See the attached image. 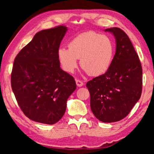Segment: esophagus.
Wrapping results in <instances>:
<instances>
[{"instance_id":"esophagus-1","label":"esophagus","mask_w":154,"mask_h":154,"mask_svg":"<svg viewBox=\"0 0 154 154\" xmlns=\"http://www.w3.org/2000/svg\"><path fill=\"white\" fill-rule=\"evenodd\" d=\"M75 83H76V85L78 87H82V86L84 85L83 82L80 81V80H76V81H75Z\"/></svg>"}]
</instances>
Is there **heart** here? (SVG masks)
<instances>
[{
  "label": "heart",
  "mask_w": 154,
  "mask_h": 154,
  "mask_svg": "<svg viewBox=\"0 0 154 154\" xmlns=\"http://www.w3.org/2000/svg\"><path fill=\"white\" fill-rule=\"evenodd\" d=\"M115 54L113 41L108 36L88 31L73 38L69 48L61 47L57 57L63 70L73 73L78 66V59L85 72L97 76L104 74L110 68Z\"/></svg>",
  "instance_id": "heart-1"
}]
</instances>
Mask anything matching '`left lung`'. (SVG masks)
Masks as SVG:
<instances>
[{
    "mask_svg": "<svg viewBox=\"0 0 154 154\" xmlns=\"http://www.w3.org/2000/svg\"><path fill=\"white\" fill-rule=\"evenodd\" d=\"M114 35L116 53L109 70L86 84L90 107L104 123L119 121L127 116L140 100L142 90V68L129 37L121 29H105Z\"/></svg>",
    "mask_w": 154,
    "mask_h": 154,
    "instance_id": "obj_1",
    "label": "left lung"
}]
</instances>
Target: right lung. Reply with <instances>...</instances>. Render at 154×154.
Returning <instances> with one entry per match:
<instances>
[{"instance_id":"1","label":"right lung","mask_w":154,"mask_h":154,"mask_svg":"<svg viewBox=\"0 0 154 154\" xmlns=\"http://www.w3.org/2000/svg\"><path fill=\"white\" fill-rule=\"evenodd\" d=\"M68 30L65 26L42 30L14 59L11 86L26 117L52 125L62 119L75 80L60 68L57 50Z\"/></svg>"}]
</instances>
